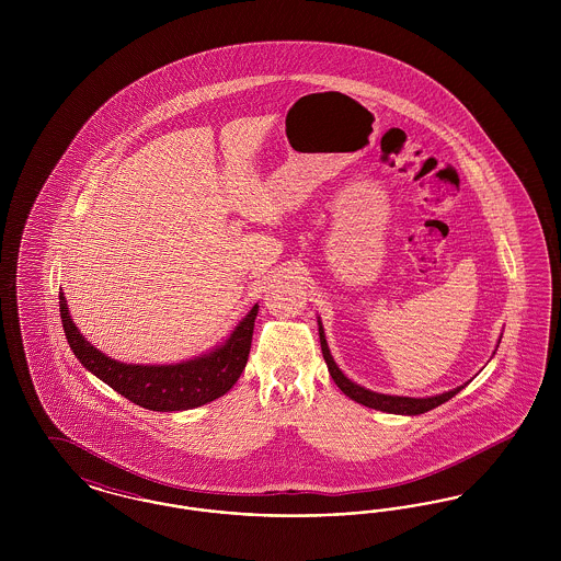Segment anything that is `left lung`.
I'll return each instance as SVG.
<instances>
[{"label":"left lung","instance_id":"left-lung-1","mask_svg":"<svg viewBox=\"0 0 561 561\" xmlns=\"http://www.w3.org/2000/svg\"><path fill=\"white\" fill-rule=\"evenodd\" d=\"M318 325H320L321 353H323V359H325V364H328V373L332 376V380L336 382V387H339L347 398L357 401V403H362V405H366V408H374V410L389 412V414L416 416V414H425L428 410L442 405L444 401L453 400L454 396H456L460 389L467 387V382H465V385L456 387L453 391H446V393H439V396H433V398H403V396H385V393L370 391V389H366V387L355 385L353 380H348L347 376L343 374V370L336 366L334 357L330 355L328 343H325V334H323V325H321L320 320H318Z\"/></svg>","mask_w":561,"mask_h":561}]
</instances>
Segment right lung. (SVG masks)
<instances>
[{
    "label": "right lung",
    "instance_id": "right-lung-1",
    "mask_svg": "<svg viewBox=\"0 0 561 561\" xmlns=\"http://www.w3.org/2000/svg\"><path fill=\"white\" fill-rule=\"evenodd\" d=\"M65 336L85 370L99 376L119 396L153 412H176L204 405L225 396L240 378L252 345L259 305L236 325L231 336L199 357L168 366H142L111 359L90 345L69 316L65 294H58Z\"/></svg>",
    "mask_w": 561,
    "mask_h": 561
}]
</instances>
